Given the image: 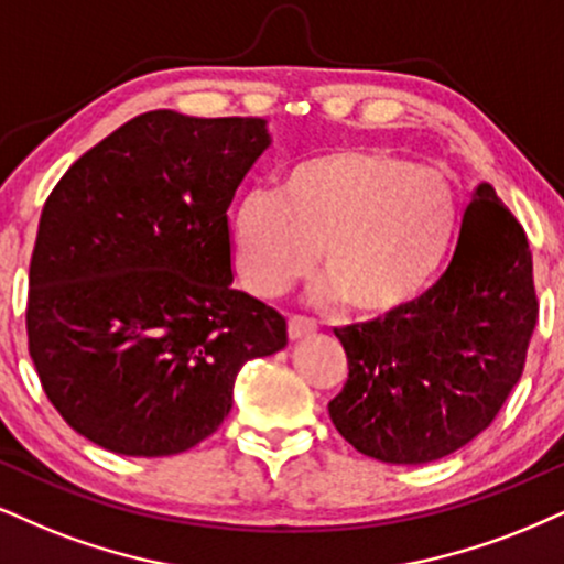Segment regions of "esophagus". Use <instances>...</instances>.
Returning a JSON list of instances; mask_svg holds the SVG:
<instances>
[{
  "label": "esophagus",
  "mask_w": 564,
  "mask_h": 564,
  "mask_svg": "<svg viewBox=\"0 0 564 564\" xmlns=\"http://www.w3.org/2000/svg\"><path fill=\"white\" fill-rule=\"evenodd\" d=\"M316 324L305 316H290L288 318V335L290 339H301L305 335H314Z\"/></svg>",
  "instance_id": "obj_1"
}]
</instances>
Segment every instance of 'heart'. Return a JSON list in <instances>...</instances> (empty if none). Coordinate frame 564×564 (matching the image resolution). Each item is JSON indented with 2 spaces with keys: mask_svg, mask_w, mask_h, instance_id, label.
Instances as JSON below:
<instances>
[{
  "mask_svg": "<svg viewBox=\"0 0 564 564\" xmlns=\"http://www.w3.org/2000/svg\"><path fill=\"white\" fill-rule=\"evenodd\" d=\"M227 227L253 295L284 293L314 267L318 246L316 301L389 316L442 271L460 229V193L440 166L387 149H332L288 166L276 193H242Z\"/></svg>",
  "mask_w": 564,
  "mask_h": 564,
  "instance_id": "1",
  "label": "heart"
}]
</instances>
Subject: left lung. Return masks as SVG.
Masks as SVG:
<instances>
[{
	"label": "left lung",
	"mask_w": 564,
	"mask_h": 564,
	"mask_svg": "<svg viewBox=\"0 0 564 564\" xmlns=\"http://www.w3.org/2000/svg\"><path fill=\"white\" fill-rule=\"evenodd\" d=\"M536 316L523 227L481 183L440 282L398 314L335 329L347 381L329 402L332 423L381 463L452 455L495 421L520 381Z\"/></svg>",
	"instance_id": "8db88e82"
}]
</instances>
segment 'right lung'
<instances>
[{
	"label": "right lung",
	"mask_w": 564,
	"mask_h": 564,
	"mask_svg": "<svg viewBox=\"0 0 564 564\" xmlns=\"http://www.w3.org/2000/svg\"><path fill=\"white\" fill-rule=\"evenodd\" d=\"M261 117L156 109L86 151L41 212L28 350L46 398L99 447L164 457L232 408L288 322L232 288L227 208L263 151Z\"/></svg>",
	"instance_id": "add662e5"
}]
</instances>
